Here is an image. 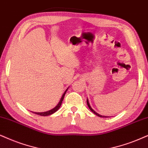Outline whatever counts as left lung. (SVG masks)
Segmentation results:
<instances>
[{"label": "left lung", "mask_w": 148, "mask_h": 148, "mask_svg": "<svg viewBox=\"0 0 148 148\" xmlns=\"http://www.w3.org/2000/svg\"><path fill=\"white\" fill-rule=\"evenodd\" d=\"M87 106H89V109H90V110H91V111H92V112H93V113L95 114V115H96L97 116H98V117H107V116H102V115H100V114H98V113H96V111H94V110H93V108L91 107L90 104H89V101H88V99H87Z\"/></svg>", "instance_id": "left-lung-1"}]
</instances>
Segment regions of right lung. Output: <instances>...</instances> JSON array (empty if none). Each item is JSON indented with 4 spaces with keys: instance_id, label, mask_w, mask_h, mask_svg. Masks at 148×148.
I'll return each instance as SVG.
<instances>
[{
    "instance_id": "right-lung-1",
    "label": "right lung",
    "mask_w": 148,
    "mask_h": 148,
    "mask_svg": "<svg viewBox=\"0 0 148 148\" xmlns=\"http://www.w3.org/2000/svg\"><path fill=\"white\" fill-rule=\"evenodd\" d=\"M68 88H67L66 90L65 91L64 93H63V96H62V97H61V100H60V101H59V103L57 104V105L55 107H54L53 108H52V109L50 110V111H46V112H42V113H37V112H33V113H35V114H37V115H41V116H48V115H52V114H53L54 113H55V112L57 111H58V110H59V108H60L61 104H62V102H63V98H64L65 94V93H66L67 90H68Z\"/></svg>"
}]
</instances>
